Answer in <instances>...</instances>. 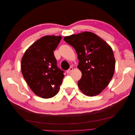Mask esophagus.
<instances>
[{
    "mask_svg": "<svg viewBox=\"0 0 135 135\" xmlns=\"http://www.w3.org/2000/svg\"><path fill=\"white\" fill-rule=\"evenodd\" d=\"M73 67H70V68H69V69H68V70H67V73L69 74V73H70L72 72V71H73Z\"/></svg>",
    "mask_w": 135,
    "mask_h": 135,
    "instance_id": "1",
    "label": "esophagus"
}]
</instances>
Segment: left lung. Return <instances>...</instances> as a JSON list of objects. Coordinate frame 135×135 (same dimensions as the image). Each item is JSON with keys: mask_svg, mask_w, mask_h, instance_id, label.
Here are the masks:
<instances>
[{"mask_svg": "<svg viewBox=\"0 0 135 135\" xmlns=\"http://www.w3.org/2000/svg\"><path fill=\"white\" fill-rule=\"evenodd\" d=\"M78 54V68L82 77L78 85L88 96L100 94L107 86L114 75L115 61L111 47L96 34L84 32L64 37Z\"/></svg>", "mask_w": 135, "mask_h": 135, "instance_id": "1", "label": "left lung"}]
</instances>
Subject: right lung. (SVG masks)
Here are the masks:
<instances>
[{
  "mask_svg": "<svg viewBox=\"0 0 135 135\" xmlns=\"http://www.w3.org/2000/svg\"><path fill=\"white\" fill-rule=\"evenodd\" d=\"M61 36H43L25 51L21 60L22 75L37 96L51 98L58 93L64 71L57 67L53 51Z\"/></svg>",
  "mask_w": 135,
  "mask_h": 135,
  "instance_id": "right-lung-1",
  "label": "right lung"
}]
</instances>
